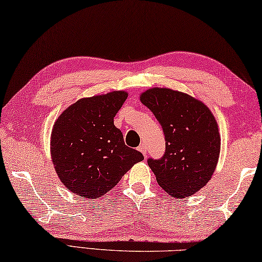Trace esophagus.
I'll use <instances>...</instances> for the list:
<instances>
[{
  "instance_id": "obj_1",
  "label": "esophagus",
  "mask_w": 262,
  "mask_h": 262,
  "mask_svg": "<svg viewBox=\"0 0 262 262\" xmlns=\"http://www.w3.org/2000/svg\"><path fill=\"white\" fill-rule=\"evenodd\" d=\"M139 151L144 154V157H146V153H147V148H146V145L145 144H140L139 147H138Z\"/></svg>"
}]
</instances>
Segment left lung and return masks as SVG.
Here are the masks:
<instances>
[{
	"mask_svg": "<svg viewBox=\"0 0 262 262\" xmlns=\"http://www.w3.org/2000/svg\"><path fill=\"white\" fill-rule=\"evenodd\" d=\"M162 127L166 152L148 159L157 182L173 199L202 189L213 175L221 153L218 124L202 101L186 93L154 87L140 94Z\"/></svg>",
	"mask_w": 262,
	"mask_h": 262,
	"instance_id": "8db88e82",
	"label": "left lung"
}]
</instances>
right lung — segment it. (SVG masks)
I'll list each match as a JSON object with an SVG mask.
<instances>
[{"label":"right lung","mask_w":262,"mask_h":262,"mask_svg":"<svg viewBox=\"0 0 262 262\" xmlns=\"http://www.w3.org/2000/svg\"><path fill=\"white\" fill-rule=\"evenodd\" d=\"M126 98L124 91L80 98L54 122L51 158L60 181L73 194L98 199L144 160L140 152L126 146L114 124Z\"/></svg>","instance_id":"obj_1"}]
</instances>
